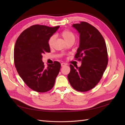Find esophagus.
I'll return each instance as SVG.
<instances>
[{"instance_id":"esophagus-1","label":"esophagus","mask_w":125,"mask_h":125,"mask_svg":"<svg viewBox=\"0 0 125 125\" xmlns=\"http://www.w3.org/2000/svg\"><path fill=\"white\" fill-rule=\"evenodd\" d=\"M66 65H67V64L66 63H64V62L61 63V66H62V67H63V66H66Z\"/></svg>"}]
</instances>
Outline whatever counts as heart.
Returning <instances> with one entry per match:
<instances>
[{"mask_svg": "<svg viewBox=\"0 0 125 125\" xmlns=\"http://www.w3.org/2000/svg\"><path fill=\"white\" fill-rule=\"evenodd\" d=\"M60 35L62 36L67 43H68L71 41H74L75 36L73 33L68 29H64L60 32ZM55 37L54 35H52L49 37L48 40V45L50 47H52L53 45Z\"/></svg>", "mask_w": 125, "mask_h": 125, "instance_id": "obj_1", "label": "heart"}]
</instances>
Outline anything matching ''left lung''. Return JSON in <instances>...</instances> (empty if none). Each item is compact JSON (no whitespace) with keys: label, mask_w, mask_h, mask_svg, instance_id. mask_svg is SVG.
Masks as SVG:
<instances>
[{"label":"left lung","mask_w":125,"mask_h":125,"mask_svg":"<svg viewBox=\"0 0 125 125\" xmlns=\"http://www.w3.org/2000/svg\"><path fill=\"white\" fill-rule=\"evenodd\" d=\"M73 26L80 34V45L74 58L82 64L75 68L70 65L68 79L74 89L86 92L97 84L106 68L107 47L103 36L91 24L82 21Z\"/></svg>","instance_id":"1"}]
</instances>
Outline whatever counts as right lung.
<instances>
[{
    "label": "right lung",
    "instance_id": "obj_1",
    "mask_svg": "<svg viewBox=\"0 0 125 125\" xmlns=\"http://www.w3.org/2000/svg\"><path fill=\"white\" fill-rule=\"evenodd\" d=\"M55 27L35 24L22 32L14 49V65L18 74L30 89L37 92H46L54 85L61 65L58 62L45 68L43 55L50 52L49 37L57 30Z\"/></svg>",
    "mask_w": 125,
    "mask_h": 125
}]
</instances>
